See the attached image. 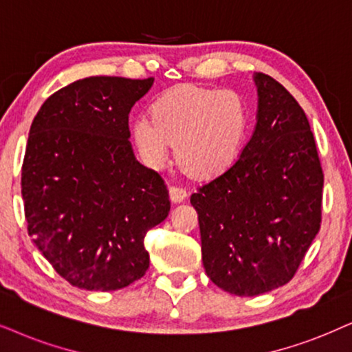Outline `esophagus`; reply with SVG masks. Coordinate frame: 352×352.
<instances>
[{
    "label": "esophagus",
    "mask_w": 352,
    "mask_h": 352,
    "mask_svg": "<svg viewBox=\"0 0 352 352\" xmlns=\"http://www.w3.org/2000/svg\"><path fill=\"white\" fill-rule=\"evenodd\" d=\"M168 195H170L172 203H182L186 198V190L182 186H168Z\"/></svg>",
    "instance_id": "esophagus-1"
}]
</instances>
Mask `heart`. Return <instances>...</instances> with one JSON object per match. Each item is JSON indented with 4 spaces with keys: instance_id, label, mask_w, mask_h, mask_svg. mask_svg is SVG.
Segmentation results:
<instances>
[{
    "instance_id": "b5f03b06",
    "label": "heart",
    "mask_w": 352,
    "mask_h": 352,
    "mask_svg": "<svg viewBox=\"0 0 352 352\" xmlns=\"http://www.w3.org/2000/svg\"><path fill=\"white\" fill-rule=\"evenodd\" d=\"M245 124V107L235 92L185 84L159 96L151 118L133 122L131 136L149 167L166 166L175 143L180 166L190 175L209 179L237 159Z\"/></svg>"
}]
</instances>
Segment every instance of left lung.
<instances>
[{"mask_svg": "<svg viewBox=\"0 0 352 352\" xmlns=\"http://www.w3.org/2000/svg\"><path fill=\"white\" fill-rule=\"evenodd\" d=\"M253 81L258 110L250 141L190 198L206 274L240 297L291 281L322 222L323 172L309 120L268 74L255 73Z\"/></svg>", "mask_w": 352, "mask_h": 352, "instance_id": "8db88e82", "label": "left lung"}]
</instances>
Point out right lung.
I'll return each mask as SVG.
<instances>
[{"mask_svg":"<svg viewBox=\"0 0 352 352\" xmlns=\"http://www.w3.org/2000/svg\"><path fill=\"white\" fill-rule=\"evenodd\" d=\"M153 84L79 79L48 97L30 126L21 180L29 235L79 289L118 291L143 278L146 232L170 211L161 175L128 141L131 107Z\"/></svg>","mask_w":352,"mask_h":352,"instance_id":"add662e5","label":"right lung"}]
</instances>
